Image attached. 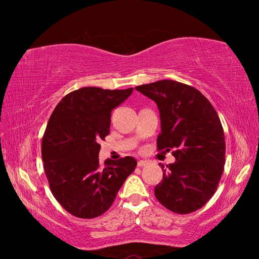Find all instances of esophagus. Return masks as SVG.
<instances>
[{
  "label": "esophagus",
  "mask_w": 259,
  "mask_h": 259,
  "mask_svg": "<svg viewBox=\"0 0 259 259\" xmlns=\"http://www.w3.org/2000/svg\"><path fill=\"white\" fill-rule=\"evenodd\" d=\"M147 164H150V161H146V160H139L138 161V166H145Z\"/></svg>",
  "instance_id": "1"
}]
</instances>
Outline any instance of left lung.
Instances as JSON below:
<instances>
[{
  "mask_svg": "<svg viewBox=\"0 0 259 259\" xmlns=\"http://www.w3.org/2000/svg\"><path fill=\"white\" fill-rule=\"evenodd\" d=\"M154 100L160 111L157 150L176 161L161 165L163 178L155 198L170 211H195L211 199L225 164L224 130L216 109L198 89L172 80L135 88Z\"/></svg>",
  "mask_w": 259,
  "mask_h": 259,
  "instance_id": "left-lung-1",
  "label": "left lung"
}]
</instances>
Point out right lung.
<instances>
[{
    "mask_svg": "<svg viewBox=\"0 0 259 259\" xmlns=\"http://www.w3.org/2000/svg\"><path fill=\"white\" fill-rule=\"evenodd\" d=\"M134 89L84 87L60 100L42 139V159L50 190L66 211L96 218L107 211L137 165L131 156L99 164V140L109 134L112 109Z\"/></svg>",
    "mask_w": 259,
    "mask_h": 259,
    "instance_id": "1",
    "label": "right lung"
}]
</instances>
